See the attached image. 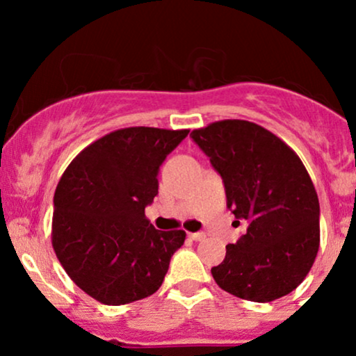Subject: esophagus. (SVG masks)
Here are the masks:
<instances>
[{"label": "esophagus", "mask_w": 356, "mask_h": 356, "mask_svg": "<svg viewBox=\"0 0 356 356\" xmlns=\"http://www.w3.org/2000/svg\"><path fill=\"white\" fill-rule=\"evenodd\" d=\"M189 238L192 241H202V239H206V234H204V232H191Z\"/></svg>", "instance_id": "obj_1"}]
</instances>
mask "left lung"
I'll use <instances>...</instances> for the list:
<instances>
[{
	"label": "left lung",
	"instance_id": "1",
	"mask_svg": "<svg viewBox=\"0 0 356 356\" xmlns=\"http://www.w3.org/2000/svg\"><path fill=\"white\" fill-rule=\"evenodd\" d=\"M246 232L211 269L219 288L269 303L300 286L320 248V202L300 157L275 134L246 120L192 130Z\"/></svg>",
	"mask_w": 356,
	"mask_h": 356
}]
</instances>
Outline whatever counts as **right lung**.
Segmentation results:
<instances>
[{
  "instance_id": "obj_1",
  "label": "right lung",
  "mask_w": 356,
  "mask_h": 356,
  "mask_svg": "<svg viewBox=\"0 0 356 356\" xmlns=\"http://www.w3.org/2000/svg\"><path fill=\"white\" fill-rule=\"evenodd\" d=\"M189 130L129 127L90 144L55 191L51 243L67 275L104 305L154 295L184 244V231H157L145 207L159 170Z\"/></svg>"
}]
</instances>
